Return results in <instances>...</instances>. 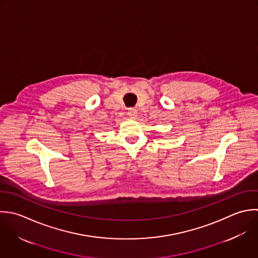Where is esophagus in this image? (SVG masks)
<instances>
[{"mask_svg":"<svg viewBox=\"0 0 258 258\" xmlns=\"http://www.w3.org/2000/svg\"><path fill=\"white\" fill-rule=\"evenodd\" d=\"M127 114H128V116H130V117L135 118V117L137 116V114H138V110H137L136 108H134V107L128 108V110H127Z\"/></svg>","mask_w":258,"mask_h":258,"instance_id":"esophagus-1","label":"esophagus"}]
</instances>
